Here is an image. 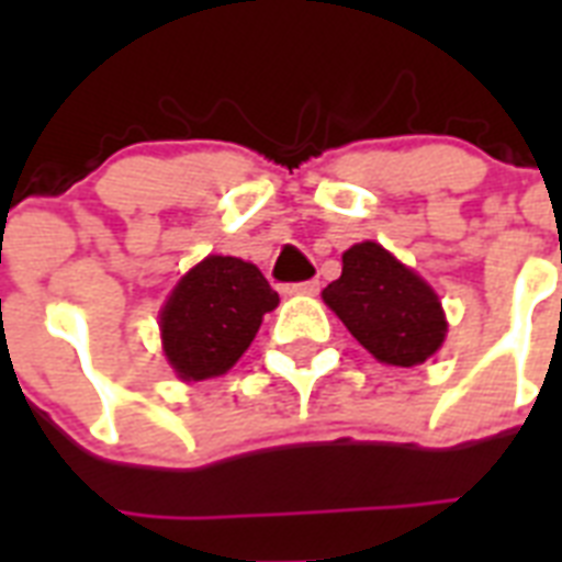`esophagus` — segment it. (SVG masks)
Returning a JSON list of instances; mask_svg holds the SVG:
<instances>
[{"label":"esophagus","mask_w":562,"mask_h":562,"mask_svg":"<svg viewBox=\"0 0 562 562\" xmlns=\"http://www.w3.org/2000/svg\"><path fill=\"white\" fill-rule=\"evenodd\" d=\"M294 294H306V297H315L317 291H321V282L317 280H306V282H297V285H291Z\"/></svg>","instance_id":"obj_1"}]
</instances>
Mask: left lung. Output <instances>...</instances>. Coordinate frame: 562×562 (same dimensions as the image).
<instances>
[{"instance_id": "8db88e82", "label": "left lung", "mask_w": 562, "mask_h": 562, "mask_svg": "<svg viewBox=\"0 0 562 562\" xmlns=\"http://www.w3.org/2000/svg\"><path fill=\"white\" fill-rule=\"evenodd\" d=\"M341 277L324 289V303L352 338L393 368H414L440 350L446 315L435 289L375 241L341 256Z\"/></svg>"}]
</instances>
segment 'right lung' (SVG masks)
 Here are the masks:
<instances>
[{"mask_svg": "<svg viewBox=\"0 0 562 562\" xmlns=\"http://www.w3.org/2000/svg\"><path fill=\"white\" fill-rule=\"evenodd\" d=\"M277 303L280 294L256 265L236 256H206L162 306V352L183 382L227 373Z\"/></svg>", "mask_w": 562, "mask_h": 562, "instance_id": "obj_1", "label": "right lung"}]
</instances>
